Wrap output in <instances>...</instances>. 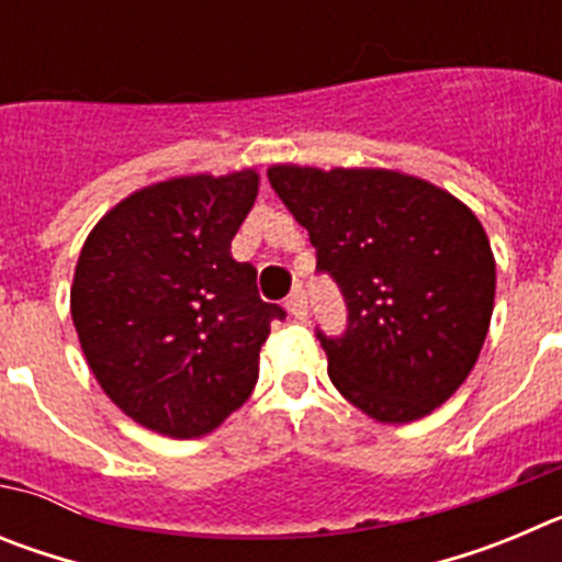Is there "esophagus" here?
Segmentation results:
<instances>
[{
    "mask_svg": "<svg viewBox=\"0 0 562 562\" xmlns=\"http://www.w3.org/2000/svg\"><path fill=\"white\" fill-rule=\"evenodd\" d=\"M286 312H290V315H295V317H304L306 315V295H304V290H301V286H295V290L290 292V297H286Z\"/></svg>",
    "mask_w": 562,
    "mask_h": 562,
    "instance_id": "obj_1",
    "label": "esophagus"
}]
</instances>
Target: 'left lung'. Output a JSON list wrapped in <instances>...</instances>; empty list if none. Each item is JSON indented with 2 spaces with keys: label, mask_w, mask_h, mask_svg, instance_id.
Here are the masks:
<instances>
[{
  "label": "left lung",
  "mask_w": 562,
  "mask_h": 562,
  "mask_svg": "<svg viewBox=\"0 0 562 562\" xmlns=\"http://www.w3.org/2000/svg\"><path fill=\"white\" fill-rule=\"evenodd\" d=\"M267 177L349 306L340 337L317 329L335 389L389 425L448 402L493 317L495 258L475 213L389 168L272 166Z\"/></svg>",
  "instance_id": "1"
}]
</instances>
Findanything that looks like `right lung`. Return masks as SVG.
I'll list each match as a JSON object with an SVG mask.
<instances>
[{
    "instance_id": "obj_1",
    "label": "right lung",
    "mask_w": 562,
    "mask_h": 562,
    "mask_svg": "<svg viewBox=\"0 0 562 562\" xmlns=\"http://www.w3.org/2000/svg\"><path fill=\"white\" fill-rule=\"evenodd\" d=\"M258 193L252 168L134 191L81 247L69 310L89 369L137 425L171 439L216 430L252 394L272 317L231 241Z\"/></svg>"
}]
</instances>
